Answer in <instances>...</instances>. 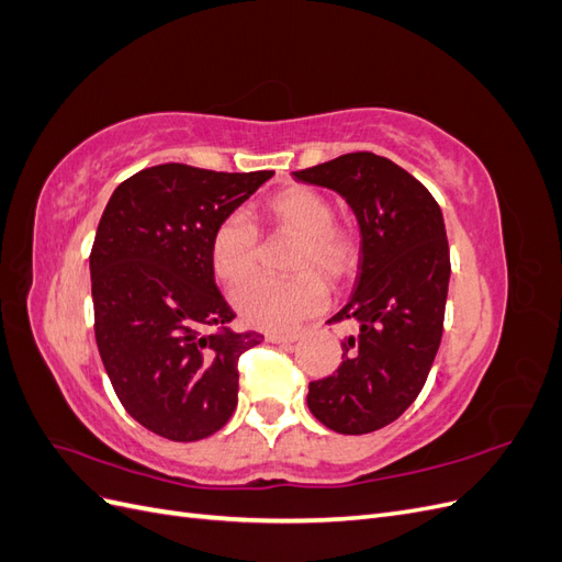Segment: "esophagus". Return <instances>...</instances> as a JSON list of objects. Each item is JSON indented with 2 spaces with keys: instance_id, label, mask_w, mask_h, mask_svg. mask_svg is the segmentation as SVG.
Masks as SVG:
<instances>
[{
  "instance_id": "esophagus-1",
  "label": "esophagus",
  "mask_w": 562,
  "mask_h": 562,
  "mask_svg": "<svg viewBox=\"0 0 562 562\" xmlns=\"http://www.w3.org/2000/svg\"><path fill=\"white\" fill-rule=\"evenodd\" d=\"M300 333H267V342H274V345H291L297 342Z\"/></svg>"
}]
</instances>
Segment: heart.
<instances>
[{
    "label": "heart",
    "instance_id": "heart-1",
    "mask_svg": "<svg viewBox=\"0 0 562 562\" xmlns=\"http://www.w3.org/2000/svg\"><path fill=\"white\" fill-rule=\"evenodd\" d=\"M271 225L293 232L300 244L293 250L291 277L252 279L234 293V307L252 328L288 330L314 316L328 300L330 283L345 281L359 262L356 236L335 225V209L326 194L312 187H288L265 201ZM260 232L241 213L223 217L211 236V265L227 285L244 283L258 269Z\"/></svg>",
    "mask_w": 562,
    "mask_h": 562
}]
</instances>
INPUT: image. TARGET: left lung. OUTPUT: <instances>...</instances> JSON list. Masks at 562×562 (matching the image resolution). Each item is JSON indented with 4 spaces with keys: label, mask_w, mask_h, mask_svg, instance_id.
Returning a JSON list of instances; mask_svg holds the SVG:
<instances>
[{
    "label": "left lung",
    "mask_w": 562,
    "mask_h": 562,
    "mask_svg": "<svg viewBox=\"0 0 562 562\" xmlns=\"http://www.w3.org/2000/svg\"><path fill=\"white\" fill-rule=\"evenodd\" d=\"M342 196L361 232L359 277L330 321H351L342 363L310 384L307 405L347 436L398 419L429 378L443 337L450 248L443 213L427 187L372 151H351L293 173Z\"/></svg>",
    "instance_id": "obj_1"
}]
</instances>
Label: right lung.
<instances>
[{
	"label": "right lung",
	"instance_id": "right-lung-1",
	"mask_svg": "<svg viewBox=\"0 0 562 562\" xmlns=\"http://www.w3.org/2000/svg\"><path fill=\"white\" fill-rule=\"evenodd\" d=\"M274 171L145 168L116 187L91 250L95 342L126 413L178 443L229 422L239 356L262 335L234 333L215 285L211 236Z\"/></svg>",
	"mask_w": 562,
	"mask_h": 562
}]
</instances>
